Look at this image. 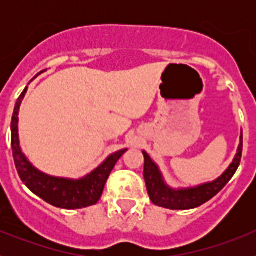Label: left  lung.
Segmentation results:
<instances>
[{"mask_svg":"<svg viewBox=\"0 0 256 256\" xmlns=\"http://www.w3.org/2000/svg\"><path fill=\"white\" fill-rule=\"evenodd\" d=\"M142 154L144 158V182H146L148 196H150L152 204L172 210L194 209L214 198L234 176L240 162H241V156H242V132L240 137V144L236 156H234V162L230 164V166L226 169L224 173L212 182L202 183L196 187H188V188L169 187L165 183L159 166L154 162V160L146 151H142Z\"/></svg>","mask_w":256,"mask_h":256,"instance_id":"8db88e82","label":"left lung"}]
</instances>
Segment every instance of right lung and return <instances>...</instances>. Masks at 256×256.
<instances>
[{
	"mask_svg": "<svg viewBox=\"0 0 256 256\" xmlns=\"http://www.w3.org/2000/svg\"><path fill=\"white\" fill-rule=\"evenodd\" d=\"M26 90L28 87H26V90L18 98L15 108H14L12 119H11V148H12L14 162H15L20 180L33 194L51 204L52 206L61 208V209H82V208L94 205L100 200L106 180L114 169L115 164L126 152V148L108 156L102 164H100L94 170L79 180L52 177L48 174L42 173L32 165V162L26 159V156L22 154L20 148L18 123H19L20 105L26 96Z\"/></svg>",
	"mask_w": 256,
	"mask_h": 256,
	"instance_id": "obj_1",
	"label": "right lung"
}]
</instances>
